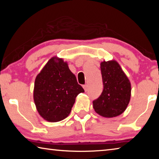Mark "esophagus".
<instances>
[{"instance_id":"1","label":"esophagus","mask_w":159,"mask_h":159,"mask_svg":"<svg viewBox=\"0 0 159 159\" xmlns=\"http://www.w3.org/2000/svg\"><path fill=\"white\" fill-rule=\"evenodd\" d=\"M83 89L85 90V92L88 90V85H83Z\"/></svg>"}]
</instances>
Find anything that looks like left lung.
Listing matches in <instances>:
<instances>
[{
    "label": "left lung",
    "mask_w": 159,
    "mask_h": 159,
    "mask_svg": "<svg viewBox=\"0 0 159 159\" xmlns=\"http://www.w3.org/2000/svg\"><path fill=\"white\" fill-rule=\"evenodd\" d=\"M100 69L104 88L94 100L93 108L106 118L119 116L127 108L130 99V82L116 61H102Z\"/></svg>",
    "instance_id": "obj_1"
}]
</instances>
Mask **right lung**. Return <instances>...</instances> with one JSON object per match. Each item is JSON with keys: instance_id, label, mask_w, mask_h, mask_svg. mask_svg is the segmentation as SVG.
<instances>
[{"instance_id": "obj_1", "label": "right lung", "mask_w": 159, "mask_h": 159, "mask_svg": "<svg viewBox=\"0 0 159 159\" xmlns=\"http://www.w3.org/2000/svg\"><path fill=\"white\" fill-rule=\"evenodd\" d=\"M83 92L67 63L54 57L37 75L34 99L37 111L45 120L57 122L68 116L77 95Z\"/></svg>"}]
</instances>
